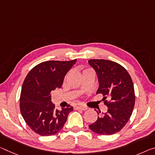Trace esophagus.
<instances>
[{
    "mask_svg": "<svg viewBox=\"0 0 155 155\" xmlns=\"http://www.w3.org/2000/svg\"><path fill=\"white\" fill-rule=\"evenodd\" d=\"M74 108L75 110H86L87 109V107L85 106H83L82 105H80V104H76L74 105Z\"/></svg>",
    "mask_w": 155,
    "mask_h": 155,
    "instance_id": "1",
    "label": "esophagus"
}]
</instances>
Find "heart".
Instances as JSON below:
<instances>
[{"mask_svg":"<svg viewBox=\"0 0 155 155\" xmlns=\"http://www.w3.org/2000/svg\"><path fill=\"white\" fill-rule=\"evenodd\" d=\"M88 70H89V69H86V70H83V74L85 72H87V71H88Z\"/></svg>","mask_w":155,"mask_h":155,"instance_id":"b5f03b06","label":"heart"}]
</instances>
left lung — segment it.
<instances>
[{
  "mask_svg": "<svg viewBox=\"0 0 155 155\" xmlns=\"http://www.w3.org/2000/svg\"><path fill=\"white\" fill-rule=\"evenodd\" d=\"M88 63L94 68L99 80L97 94H103L104 104L108 107L107 112L98 117L89 127L99 134H115L126 126L133 111L135 103L133 82L126 69L114 61L90 59ZM107 95L110 99L109 102L106 100Z\"/></svg>",
  "mask_w": 155,
  "mask_h": 155,
  "instance_id": "obj_1",
  "label": "left lung"
}]
</instances>
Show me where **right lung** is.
Masks as SVG:
<instances>
[{"label":"right lung","instance_id":"add662e5","mask_svg":"<svg viewBox=\"0 0 155 155\" xmlns=\"http://www.w3.org/2000/svg\"><path fill=\"white\" fill-rule=\"evenodd\" d=\"M76 61L77 59L41 63L31 69L25 78L20 97L21 113L26 124L36 134L41 136L56 134L73 111V107L56 109L51 101V92L61 87L65 74Z\"/></svg>","mask_w":155,"mask_h":155}]
</instances>
